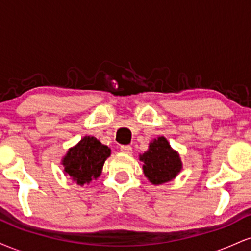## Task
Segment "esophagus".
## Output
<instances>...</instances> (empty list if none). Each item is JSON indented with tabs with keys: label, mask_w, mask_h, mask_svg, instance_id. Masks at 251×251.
Segmentation results:
<instances>
[{
	"label": "esophagus",
	"mask_w": 251,
	"mask_h": 251,
	"mask_svg": "<svg viewBox=\"0 0 251 251\" xmlns=\"http://www.w3.org/2000/svg\"><path fill=\"white\" fill-rule=\"evenodd\" d=\"M120 151L125 154H132V148L129 145H123L120 146Z\"/></svg>",
	"instance_id": "34e87169"
}]
</instances>
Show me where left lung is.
Listing matches in <instances>:
<instances>
[{
  "mask_svg": "<svg viewBox=\"0 0 251 251\" xmlns=\"http://www.w3.org/2000/svg\"><path fill=\"white\" fill-rule=\"evenodd\" d=\"M139 160L144 163V175L153 185L174 180L183 169L179 153L163 135L150 142L148 151L139 154Z\"/></svg>",
  "mask_w": 251,
  "mask_h": 251,
  "instance_id": "left-lung-1",
  "label": "left lung"
}]
</instances>
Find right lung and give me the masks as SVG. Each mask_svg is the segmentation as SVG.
<instances>
[{
  "mask_svg": "<svg viewBox=\"0 0 251 251\" xmlns=\"http://www.w3.org/2000/svg\"><path fill=\"white\" fill-rule=\"evenodd\" d=\"M109 155L111 149L108 146L100 143L96 137L85 135L63 155V174L80 186L89 184L100 177L103 164Z\"/></svg>",
  "mask_w": 251,
  "mask_h": 251,
  "instance_id": "right-lung-1",
  "label": "right lung"
}]
</instances>
